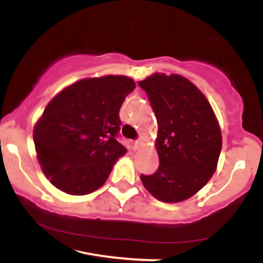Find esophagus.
<instances>
[{
  "label": "esophagus",
  "instance_id": "34e87169",
  "mask_svg": "<svg viewBox=\"0 0 263 263\" xmlns=\"http://www.w3.org/2000/svg\"><path fill=\"white\" fill-rule=\"evenodd\" d=\"M143 146V142H142L141 140H136L135 142H134V147L136 149H138V148H141V147Z\"/></svg>",
  "mask_w": 263,
  "mask_h": 263
}]
</instances>
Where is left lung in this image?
Returning a JSON list of instances; mask_svg holds the SVG:
<instances>
[{
    "instance_id": "left-lung-1",
    "label": "left lung",
    "mask_w": 263,
    "mask_h": 263,
    "mask_svg": "<svg viewBox=\"0 0 263 263\" xmlns=\"http://www.w3.org/2000/svg\"><path fill=\"white\" fill-rule=\"evenodd\" d=\"M158 123V170L141 180L165 203L185 200L209 182L221 152V132L209 101L180 75L153 74L138 83Z\"/></svg>"
}]
</instances>
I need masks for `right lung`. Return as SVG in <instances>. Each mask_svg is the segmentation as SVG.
<instances>
[{
    "label": "right lung",
    "instance_id": "right-lung-1",
    "mask_svg": "<svg viewBox=\"0 0 263 263\" xmlns=\"http://www.w3.org/2000/svg\"><path fill=\"white\" fill-rule=\"evenodd\" d=\"M135 87V81L122 75L83 79L47 105L33 140L54 186L84 195L106 182L115 162L127 152L117 140L119 111Z\"/></svg>",
    "mask_w": 263,
    "mask_h": 263
}]
</instances>
